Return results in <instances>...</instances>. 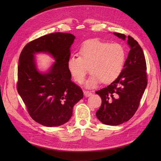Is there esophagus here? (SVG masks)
<instances>
[{
  "mask_svg": "<svg viewBox=\"0 0 161 161\" xmlns=\"http://www.w3.org/2000/svg\"><path fill=\"white\" fill-rule=\"evenodd\" d=\"M84 95L85 97H90L91 95H92V92L91 91H84Z\"/></svg>",
  "mask_w": 161,
  "mask_h": 161,
  "instance_id": "esophagus-1",
  "label": "esophagus"
}]
</instances>
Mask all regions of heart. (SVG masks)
<instances>
[{
    "mask_svg": "<svg viewBox=\"0 0 161 161\" xmlns=\"http://www.w3.org/2000/svg\"><path fill=\"white\" fill-rule=\"evenodd\" d=\"M79 55L69 58L68 69L73 80L82 84L90 68L92 74L86 86L92 88L101 81L108 84L118 79L124 69L126 52L121 43L92 39L82 45Z\"/></svg>",
    "mask_w": 161,
    "mask_h": 161,
    "instance_id": "b5f03b06",
    "label": "heart"
}]
</instances>
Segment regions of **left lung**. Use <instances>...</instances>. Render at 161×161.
Returning <instances> with one entry per match:
<instances>
[{
  "instance_id": "left-lung-1",
  "label": "left lung",
  "mask_w": 161,
  "mask_h": 161,
  "mask_svg": "<svg viewBox=\"0 0 161 161\" xmlns=\"http://www.w3.org/2000/svg\"><path fill=\"white\" fill-rule=\"evenodd\" d=\"M114 34L125 40L124 34ZM128 43L130 50L119 77L107 87L95 92L102 99L96 115L106 125H119L132 118L147 86V63L142 47L130 36Z\"/></svg>"
}]
</instances>
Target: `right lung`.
I'll list each match as a JSON object with an SVG mask.
<instances>
[{
	"label": "right lung",
	"instance_id": "right-lung-1",
	"mask_svg": "<svg viewBox=\"0 0 161 161\" xmlns=\"http://www.w3.org/2000/svg\"><path fill=\"white\" fill-rule=\"evenodd\" d=\"M75 36L53 33L36 39L25 46L19 59L17 89L29 114L36 122L47 127L66 123L83 92L71 80L67 67ZM49 53L55 58L50 71L42 74L36 69L34 54Z\"/></svg>",
	"mask_w": 161,
	"mask_h": 161
}]
</instances>
